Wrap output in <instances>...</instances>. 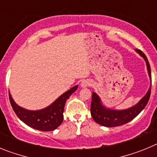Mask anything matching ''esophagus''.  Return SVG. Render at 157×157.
I'll return each mask as SVG.
<instances>
[{
	"label": "esophagus",
	"mask_w": 157,
	"mask_h": 157,
	"mask_svg": "<svg viewBox=\"0 0 157 157\" xmlns=\"http://www.w3.org/2000/svg\"><path fill=\"white\" fill-rule=\"evenodd\" d=\"M91 85H92V82H91V81H90V80L88 79L83 80L81 82V84H80L82 88H86V87L88 86H90Z\"/></svg>",
	"instance_id": "esophagus-1"
}]
</instances>
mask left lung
<instances>
[{"instance_id": "left-lung-1", "label": "left lung", "mask_w": 157, "mask_h": 157, "mask_svg": "<svg viewBox=\"0 0 157 157\" xmlns=\"http://www.w3.org/2000/svg\"><path fill=\"white\" fill-rule=\"evenodd\" d=\"M135 51L145 59L148 74H149V78H150V82L152 83L150 65L148 61V59L141 50L135 49ZM151 86L152 84H150V86L145 95L138 101V103L134 105V106L127 109H123V110H116V109H112L105 106L99 96L95 92H94L92 94V101H91L90 107V113L93 119L98 124L107 127H118V126H121L129 123L130 121L134 120V118L145 109V107L148 104V101L150 98Z\"/></svg>"}]
</instances>
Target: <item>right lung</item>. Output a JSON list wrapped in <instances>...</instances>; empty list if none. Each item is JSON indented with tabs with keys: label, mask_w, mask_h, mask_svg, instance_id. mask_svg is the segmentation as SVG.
Instances as JSON below:
<instances>
[{
	"label": "right lung",
	"mask_w": 157,
	"mask_h": 157,
	"mask_svg": "<svg viewBox=\"0 0 157 157\" xmlns=\"http://www.w3.org/2000/svg\"><path fill=\"white\" fill-rule=\"evenodd\" d=\"M78 86H75L63 93L51 105L39 110H28L19 106L9 93V100L14 112L20 120L31 128L41 131H52L57 128L63 120V109L67 100L75 92Z\"/></svg>",
	"instance_id": "right-lung-1"
}]
</instances>
